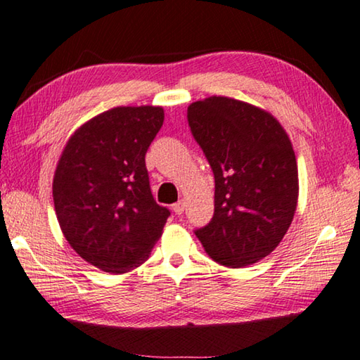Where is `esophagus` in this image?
Returning <instances> with one entry per match:
<instances>
[{
  "label": "esophagus",
  "mask_w": 360,
  "mask_h": 360,
  "mask_svg": "<svg viewBox=\"0 0 360 360\" xmlns=\"http://www.w3.org/2000/svg\"><path fill=\"white\" fill-rule=\"evenodd\" d=\"M185 205H186L185 199H180L179 202H175V204L172 205V210L175 212L176 215H181V214H184V210H185Z\"/></svg>",
  "instance_id": "esophagus-1"
}]
</instances>
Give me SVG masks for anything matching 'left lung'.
<instances>
[{
	"instance_id": "left-lung-1",
	"label": "left lung",
	"mask_w": 360,
	"mask_h": 360,
	"mask_svg": "<svg viewBox=\"0 0 360 360\" xmlns=\"http://www.w3.org/2000/svg\"><path fill=\"white\" fill-rule=\"evenodd\" d=\"M194 139L215 175V212L196 236L229 268L269 255L292 225L298 167L285 129L255 105L212 96L188 107Z\"/></svg>"
}]
</instances>
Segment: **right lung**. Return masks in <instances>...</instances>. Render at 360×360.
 I'll use <instances>...</instances> for the list:
<instances>
[{"label": "right lung", "instance_id": "obj_1", "mask_svg": "<svg viewBox=\"0 0 360 360\" xmlns=\"http://www.w3.org/2000/svg\"><path fill=\"white\" fill-rule=\"evenodd\" d=\"M162 107H116L72 134L58 158L52 198L62 233L92 266L124 274L146 262L170 212L150 190L145 155Z\"/></svg>", "mask_w": 360, "mask_h": 360}]
</instances>
